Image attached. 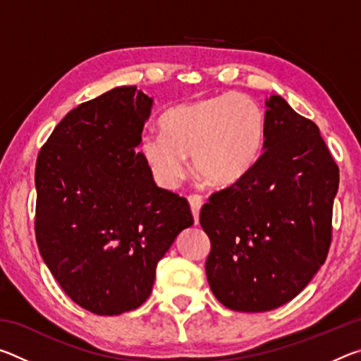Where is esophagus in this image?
Returning <instances> with one entry per match:
<instances>
[{
    "label": "esophagus",
    "instance_id": "obj_1",
    "mask_svg": "<svg viewBox=\"0 0 361 361\" xmlns=\"http://www.w3.org/2000/svg\"><path fill=\"white\" fill-rule=\"evenodd\" d=\"M188 200H189V205H191V212H192V216H194V223L197 224V223H199V212H200V209H202V204H204L202 195L192 194V195H189Z\"/></svg>",
    "mask_w": 361,
    "mask_h": 361
}]
</instances>
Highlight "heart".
I'll list each match as a JSON object with an SVG mask.
<instances>
[{
    "instance_id": "b5f03b06",
    "label": "heart",
    "mask_w": 361,
    "mask_h": 361,
    "mask_svg": "<svg viewBox=\"0 0 361 361\" xmlns=\"http://www.w3.org/2000/svg\"><path fill=\"white\" fill-rule=\"evenodd\" d=\"M161 133L142 140V154L152 178L173 188L192 172L210 186L226 188L252 172L266 140V116L255 100L240 94L207 97L170 108L159 121Z\"/></svg>"
}]
</instances>
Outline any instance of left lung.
I'll use <instances>...</instances> for the list:
<instances>
[{
  "mask_svg": "<svg viewBox=\"0 0 361 361\" xmlns=\"http://www.w3.org/2000/svg\"><path fill=\"white\" fill-rule=\"evenodd\" d=\"M266 140L252 172L212 194L200 226L213 295L237 312H266L301 293L326 259L339 169L312 121L266 99Z\"/></svg>",
  "mask_w": 361,
  "mask_h": 361,
  "instance_id": "1",
  "label": "left lung"
}]
</instances>
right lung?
<instances>
[{
    "instance_id": "right-lung-1",
    "label": "right lung",
    "mask_w": 361,
    "mask_h": 361,
    "mask_svg": "<svg viewBox=\"0 0 361 361\" xmlns=\"http://www.w3.org/2000/svg\"><path fill=\"white\" fill-rule=\"evenodd\" d=\"M152 99L122 85L59 122L36 161L35 232L62 290L97 315L149 298L159 259L192 226L185 197L159 188L137 146Z\"/></svg>"
}]
</instances>
